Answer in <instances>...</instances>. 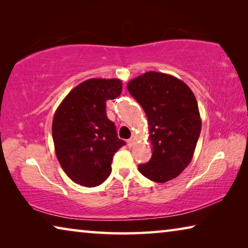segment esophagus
Instances as JSON below:
<instances>
[{"instance_id":"obj_1","label":"esophagus","mask_w":248,"mask_h":248,"mask_svg":"<svg viewBox=\"0 0 248 248\" xmlns=\"http://www.w3.org/2000/svg\"><path fill=\"white\" fill-rule=\"evenodd\" d=\"M127 143H128V145L130 146V148H131V146L134 144V138L133 137L130 138V139L127 141Z\"/></svg>"}]
</instances>
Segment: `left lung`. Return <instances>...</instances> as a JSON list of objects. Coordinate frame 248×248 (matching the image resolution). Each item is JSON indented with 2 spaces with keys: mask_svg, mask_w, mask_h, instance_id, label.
Wrapping results in <instances>:
<instances>
[{
  "mask_svg": "<svg viewBox=\"0 0 248 248\" xmlns=\"http://www.w3.org/2000/svg\"><path fill=\"white\" fill-rule=\"evenodd\" d=\"M149 121L152 157L138 166L156 183L174 179L189 165L201 131L198 104L192 91L173 75L146 72L127 84Z\"/></svg>",
  "mask_w": 248,
  "mask_h": 248,
  "instance_id": "left-lung-1",
  "label": "left lung"
}]
</instances>
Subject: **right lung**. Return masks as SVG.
Listing matches in <instances>:
<instances>
[{"label": "right lung", "mask_w": 248, "mask_h": 248, "mask_svg": "<svg viewBox=\"0 0 248 248\" xmlns=\"http://www.w3.org/2000/svg\"><path fill=\"white\" fill-rule=\"evenodd\" d=\"M121 90L118 78H90L74 87L54 112L56 155L74 183L95 187L110 175L112 157L125 143L108 119L106 102L118 97Z\"/></svg>", "instance_id": "right-lung-1"}]
</instances>
